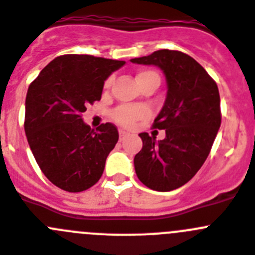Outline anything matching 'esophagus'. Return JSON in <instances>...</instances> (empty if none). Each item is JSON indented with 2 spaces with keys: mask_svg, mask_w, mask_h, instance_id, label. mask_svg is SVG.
I'll return each instance as SVG.
<instances>
[{
  "mask_svg": "<svg viewBox=\"0 0 255 255\" xmlns=\"http://www.w3.org/2000/svg\"><path fill=\"white\" fill-rule=\"evenodd\" d=\"M119 135H120V140H124L128 134H126V132L124 131V130H120V131H119Z\"/></svg>",
  "mask_w": 255,
  "mask_h": 255,
  "instance_id": "esophagus-1",
  "label": "esophagus"
}]
</instances>
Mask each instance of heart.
<instances>
[{"instance_id":"1","label":"heart","mask_w":255,"mask_h":255,"mask_svg":"<svg viewBox=\"0 0 255 255\" xmlns=\"http://www.w3.org/2000/svg\"><path fill=\"white\" fill-rule=\"evenodd\" d=\"M136 79H137V82L141 84V82L145 81V80H149V79L160 80V77L159 75H157V72L152 71V70H141V71L137 72ZM111 84H113V79L109 77V79L105 81L106 89L110 87ZM147 115H149V113L142 108H135V106H120V108H118L116 110L113 111V115L111 116H113L115 123H118L119 125L129 129V128H132V126L136 124V121L141 120V119H145Z\"/></svg>"}]
</instances>
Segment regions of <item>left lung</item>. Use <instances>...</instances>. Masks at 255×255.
Masks as SVG:
<instances>
[{"label":"left lung","mask_w":255,"mask_h":255,"mask_svg":"<svg viewBox=\"0 0 255 255\" xmlns=\"http://www.w3.org/2000/svg\"><path fill=\"white\" fill-rule=\"evenodd\" d=\"M164 71L168 95L152 128L165 139L141 132L142 149L135 155L139 180L156 191H170L188 183L207 160L222 123L217 82L202 65L181 51L159 50L132 59Z\"/></svg>","instance_id":"8db88e82"}]
</instances>
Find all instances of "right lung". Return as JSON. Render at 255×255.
<instances>
[{
  "label": "right lung",
  "mask_w": 255,
  "mask_h": 255,
  "mask_svg": "<svg viewBox=\"0 0 255 255\" xmlns=\"http://www.w3.org/2000/svg\"><path fill=\"white\" fill-rule=\"evenodd\" d=\"M124 64L93 55H62L28 86L26 136L41 171L57 188L79 193L100 180L119 131L111 123L95 131L81 116L89 104L100 100L104 81Z\"/></svg>",
  "instance_id": "right-lung-1"
}]
</instances>
